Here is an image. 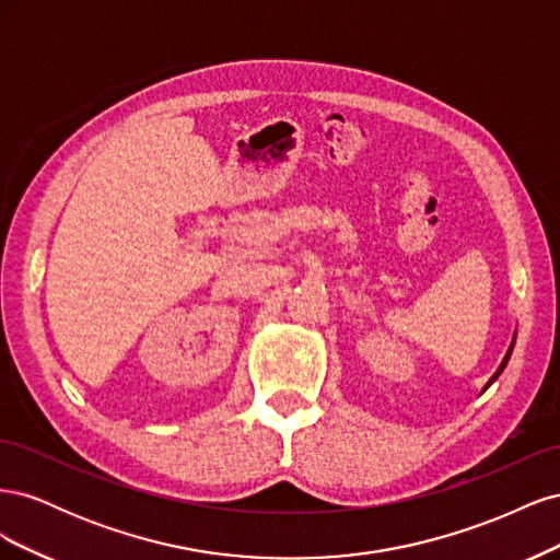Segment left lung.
Here are the masks:
<instances>
[{
	"label": "left lung",
	"instance_id": "left-lung-1",
	"mask_svg": "<svg viewBox=\"0 0 560 560\" xmlns=\"http://www.w3.org/2000/svg\"><path fill=\"white\" fill-rule=\"evenodd\" d=\"M514 341H516V336H514ZM514 341H512V346H510V350H506V354H504V360H502V364L498 366V371H495V374H493V378H490L488 383H486V387L483 389H488L490 385H493L495 381H498V376L502 374V371H504V366H506V362H510V358H512V350H514Z\"/></svg>",
	"mask_w": 560,
	"mask_h": 560
}]
</instances>
